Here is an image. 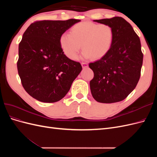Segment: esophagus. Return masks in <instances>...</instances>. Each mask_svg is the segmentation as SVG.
<instances>
[{"instance_id": "1", "label": "esophagus", "mask_w": 157, "mask_h": 157, "mask_svg": "<svg viewBox=\"0 0 157 157\" xmlns=\"http://www.w3.org/2000/svg\"><path fill=\"white\" fill-rule=\"evenodd\" d=\"M81 65H82V68L83 69H84V68H86L87 67H88V63H81Z\"/></svg>"}]
</instances>
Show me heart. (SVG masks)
Wrapping results in <instances>:
<instances>
[{
  "mask_svg": "<svg viewBox=\"0 0 157 157\" xmlns=\"http://www.w3.org/2000/svg\"><path fill=\"white\" fill-rule=\"evenodd\" d=\"M113 39L114 31L110 25L84 21L73 25L70 34L61 35L59 44L64 54L72 60L77 59L81 44L82 58L99 59L110 50Z\"/></svg>",
  "mask_w": 157,
  "mask_h": 157,
  "instance_id": "1",
  "label": "heart"
}]
</instances>
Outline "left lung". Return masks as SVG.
Segmentation results:
<instances>
[{
  "label": "left lung",
  "instance_id": "obj_1",
  "mask_svg": "<svg viewBox=\"0 0 157 157\" xmlns=\"http://www.w3.org/2000/svg\"><path fill=\"white\" fill-rule=\"evenodd\" d=\"M94 21L110 25L114 39L108 53L89 64L94 74L90 82L92 95L99 103L122 101L135 89L140 80L144 58L140 38L121 17Z\"/></svg>",
  "mask_w": 157,
  "mask_h": 157
}]
</instances>
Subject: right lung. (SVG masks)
<instances>
[{
    "instance_id": "obj_1",
    "label": "right lung",
    "mask_w": 157,
    "mask_h": 157,
    "mask_svg": "<svg viewBox=\"0 0 157 157\" xmlns=\"http://www.w3.org/2000/svg\"><path fill=\"white\" fill-rule=\"evenodd\" d=\"M80 20H43L32 23L19 44L18 74L31 97L44 103L61 100L82 71L79 62L66 56L61 35Z\"/></svg>"
}]
</instances>
